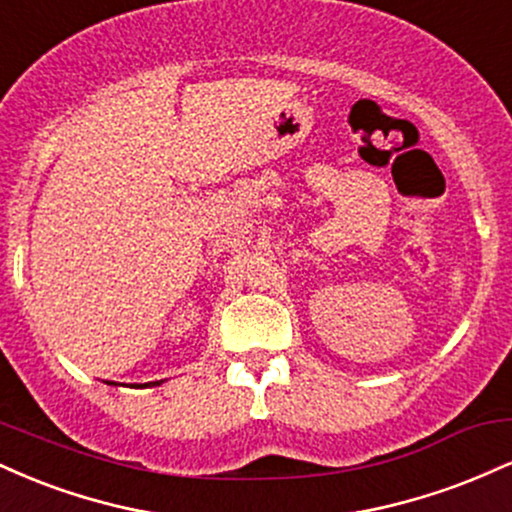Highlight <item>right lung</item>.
<instances>
[{
  "mask_svg": "<svg viewBox=\"0 0 512 512\" xmlns=\"http://www.w3.org/2000/svg\"><path fill=\"white\" fill-rule=\"evenodd\" d=\"M146 385H161V380H156V383H146ZM146 385H142V387H146Z\"/></svg>",
  "mask_w": 512,
  "mask_h": 512,
  "instance_id": "add662e5",
  "label": "right lung"
}]
</instances>
